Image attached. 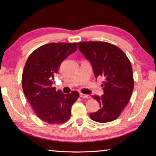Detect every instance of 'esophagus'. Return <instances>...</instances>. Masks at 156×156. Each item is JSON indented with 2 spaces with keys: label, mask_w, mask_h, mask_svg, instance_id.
<instances>
[{
  "label": "esophagus",
  "mask_w": 156,
  "mask_h": 156,
  "mask_svg": "<svg viewBox=\"0 0 156 156\" xmlns=\"http://www.w3.org/2000/svg\"><path fill=\"white\" fill-rule=\"evenodd\" d=\"M80 97L83 98H90L91 96L89 95H87V94H84L83 93H80Z\"/></svg>",
  "instance_id": "obj_1"
}]
</instances>
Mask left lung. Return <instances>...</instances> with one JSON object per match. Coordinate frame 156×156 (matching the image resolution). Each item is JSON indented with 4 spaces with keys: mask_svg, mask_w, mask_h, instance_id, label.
<instances>
[{
    "mask_svg": "<svg viewBox=\"0 0 156 156\" xmlns=\"http://www.w3.org/2000/svg\"><path fill=\"white\" fill-rule=\"evenodd\" d=\"M78 46L91 62L95 77L104 78V94L92 96L98 102L100 109L89 116L98 122L115 120L128 104L133 89L131 62L119 47L106 42H80Z\"/></svg>",
    "mask_w": 156,
    "mask_h": 156,
    "instance_id": "1",
    "label": "left lung"
}]
</instances>
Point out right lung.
I'll use <instances>...</instances> for the list:
<instances>
[{
  "instance_id": "obj_1",
  "label": "right lung",
  "mask_w": 156,
  "mask_h": 156,
  "mask_svg": "<svg viewBox=\"0 0 156 156\" xmlns=\"http://www.w3.org/2000/svg\"><path fill=\"white\" fill-rule=\"evenodd\" d=\"M76 43H52L34 51L25 63L22 75L23 92L36 115L49 124L64 123L69 119L79 93L64 94L53 87L54 76L60 64L77 50Z\"/></svg>"
}]
</instances>
